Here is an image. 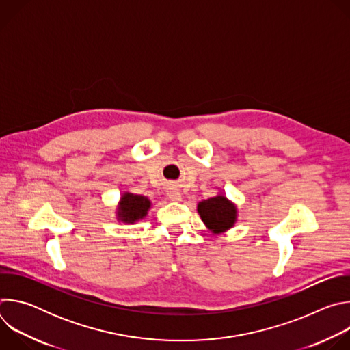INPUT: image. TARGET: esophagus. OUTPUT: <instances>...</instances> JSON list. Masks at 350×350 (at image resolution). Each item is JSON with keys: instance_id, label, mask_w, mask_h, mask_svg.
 Masks as SVG:
<instances>
[{"instance_id": "34e87169", "label": "esophagus", "mask_w": 350, "mask_h": 350, "mask_svg": "<svg viewBox=\"0 0 350 350\" xmlns=\"http://www.w3.org/2000/svg\"><path fill=\"white\" fill-rule=\"evenodd\" d=\"M167 195H169V198H170V201H174V202H180L181 201V192L178 191V189H172V191H169L167 192Z\"/></svg>"}]
</instances>
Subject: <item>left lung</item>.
Here are the masks:
<instances>
[{
    "label": "left lung",
    "mask_w": 350,
    "mask_h": 350,
    "mask_svg": "<svg viewBox=\"0 0 350 350\" xmlns=\"http://www.w3.org/2000/svg\"><path fill=\"white\" fill-rule=\"evenodd\" d=\"M196 209L205 226L215 234L230 230L237 221V206L220 193L199 202Z\"/></svg>",
    "instance_id": "obj_1"
}]
</instances>
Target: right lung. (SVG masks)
Returning a JSON list of instances; mask_svg holds the SVG:
<instances>
[{
	"instance_id": "obj_1",
	"label": "right lung",
	"mask_w": 350,
	"mask_h": 350,
	"mask_svg": "<svg viewBox=\"0 0 350 350\" xmlns=\"http://www.w3.org/2000/svg\"><path fill=\"white\" fill-rule=\"evenodd\" d=\"M149 208H151V201L146 196L124 192L118 206V220L126 224H133L144 219Z\"/></svg>"
}]
</instances>
